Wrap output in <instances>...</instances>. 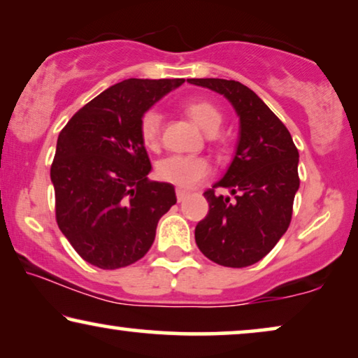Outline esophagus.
Here are the masks:
<instances>
[{"label": "esophagus", "instance_id": "esophagus-1", "mask_svg": "<svg viewBox=\"0 0 358 358\" xmlns=\"http://www.w3.org/2000/svg\"><path fill=\"white\" fill-rule=\"evenodd\" d=\"M186 196H188V193H186L185 189H177V199H178V203H181V201H185Z\"/></svg>", "mask_w": 358, "mask_h": 358}]
</instances>
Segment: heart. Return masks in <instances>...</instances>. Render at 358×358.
I'll list each match as a JSON object with an SVG mask.
<instances>
[{"mask_svg":"<svg viewBox=\"0 0 358 358\" xmlns=\"http://www.w3.org/2000/svg\"><path fill=\"white\" fill-rule=\"evenodd\" d=\"M186 113L189 118L206 131L208 134L217 133L222 123V113L214 103L198 100V102L186 103ZM160 113L157 110H148L139 122V136L145 148H155L160 138ZM210 164L204 157L196 155H170L159 164L157 172L160 178L180 186V188L189 189L198 186L201 181L210 175Z\"/></svg>","mask_w":358,"mask_h":358,"instance_id":"1","label":"heart"}]
</instances>
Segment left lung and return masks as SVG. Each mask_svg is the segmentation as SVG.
Listing matches in <instances>:
<instances>
[{
	"mask_svg": "<svg viewBox=\"0 0 358 358\" xmlns=\"http://www.w3.org/2000/svg\"><path fill=\"white\" fill-rule=\"evenodd\" d=\"M224 95L240 118L235 157L213 188L204 191L209 213L196 225V245L206 258L227 268L263 259L289 229L300 186L299 150L285 124L238 80L188 79ZM231 189L234 199L215 195Z\"/></svg>",
	"mask_w": 358,
	"mask_h": 358,
	"instance_id": "8db88e82",
	"label": "left lung"
}]
</instances>
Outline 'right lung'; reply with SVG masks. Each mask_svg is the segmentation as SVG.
I'll use <instances>...</instances> for the list:
<instances>
[{
  "instance_id": "1",
  "label": "right lung",
  "mask_w": 358,
  "mask_h": 358,
  "mask_svg": "<svg viewBox=\"0 0 358 358\" xmlns=\"http://www.w3.org/2000/svg\"><path fill=\"white\" fill-rule=\"evenodd\" d=\"M185 79H127L85 103L58 136L50 177L57 224L76 253L118 269L148 253L160 217L177 203L150 181L141 117Z\"/></svg>"
}]
</instances>
